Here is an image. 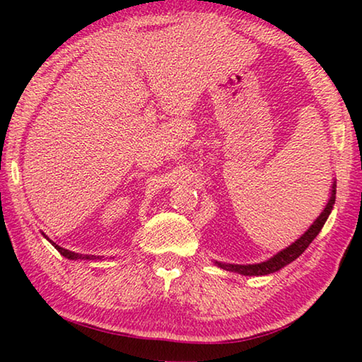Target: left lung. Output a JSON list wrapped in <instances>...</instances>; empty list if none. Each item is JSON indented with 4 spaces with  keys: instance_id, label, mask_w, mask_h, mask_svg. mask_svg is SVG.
<instances>
[{
    "instance_id": "1",
    "label": "left lung",
    "mask_w": 362,
    "mask_h": 362,
    "mask_svg": "<svg viewBox=\"0 0 362 362\" xmlns=\"http://www.w3.org/2000/svg\"><path fill=\"white\" fill-rule=\"evenodd\" d=\"M335 192H337V182L334 180L332 188H330V198L327 201L326 207H324V211L320 214V217L315 220L313 225H311L296 243H292L289 247L279 250V252L276 255H273L272 259L260 263H252V265H235V263H222V262H216V265L222 269H226V272L244 274V276H265V274L274 273L278 272V269L284 268L286 265H289L291 262H293L297 257L302 255L305 252V249L311 244V241L320 235V231L322 230V226L326 223L329 214L332 212V207L335 204Z\"/></svg>"
}]
</instances>
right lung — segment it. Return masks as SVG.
Segmentation results:
<instances>
[{
  "label": "right lung",
  "instance_id": "obj_1",
  "mask_svg": "<svg viewBox=\"0 0 362 362\" xmlns=\"http://www.w3.org/2000/svg\"><path fill=\"white\" fill-rule=\"evenodd\" d=\"M42 235H45V233H42ZM45 238L46 240L52 244L54 247H56L60 254H62L64 257H66V259H70V260H94L95 259V255H83V254H76V252H71V250H69V249H64V247H60V246H57L56 243H52L51 240H49V238L45 235Z\"/></svg>",
  "mask_w": 362,
  "mask_h": 362
}]
</instances>
